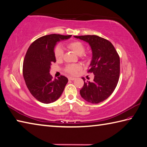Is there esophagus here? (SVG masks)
Segmentation results:
<instances>
[{"instance_id": "obj_1", "label": "esophagus", "mask_w": 147, "mask_h": 147, "mask_svg": "<svg viewBox=\"0 0 147 147\" xmlns=\"http://www.w3.org/2000/svg\"><path fill=\"white\" fill-rule=\"evenodd\" d=\"M68 79H69V80H72V81H73V80H75V78H73V77H69Z\"/></svg>"}]
</instances>
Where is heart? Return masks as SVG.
<instances>
[{"mask_svg": "<svg viewBox=\"0 0 147 147\" xmlns=\"http://www.w3.org/2000/svg\"><path fill=\"white\" fill-rule=\"evenodd\" d=\"M67 46L69 49H71L73 51L80 55L82 58H85V56L83 55L85 53V47L82 42L74 40L67 44ZM54 55L56 60L57 61H60L63 58V51L62 48L60 46H57L55 47L54 50ZM82 66L80 64H68L65 66L64 71L66 73H67L70 75H76L80 71H81Z\"/></svg>", "mask_w": 147, "mask_h": 147, "instance_id": "1", "label": "heart"}]
</instances>
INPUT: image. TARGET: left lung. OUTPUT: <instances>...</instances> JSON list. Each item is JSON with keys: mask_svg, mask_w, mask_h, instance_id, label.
Instances as JSON below:
<instances>
[{"mask_svg": "<svg viewBox=\"0 0 147 147\" xmlns=\"http://www.w3.org/2000/svg\"><path fill=\"white\" fill-rule=\"evenodd\" d=\"M89 43L92 58L88 73L94 74L93 81L85 82L81 96L91 103H98L110 96L116 89L120 73L119 56L113 44L96 35L74 36Z\"/></svg>", "mask_w": 147, "mask_h": 147, "instance_id": "8db88e82", "label": "left lung"}]
</instances>
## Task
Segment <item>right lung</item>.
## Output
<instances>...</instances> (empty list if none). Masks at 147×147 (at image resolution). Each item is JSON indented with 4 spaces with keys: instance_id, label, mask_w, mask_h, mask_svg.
Returning a JSON list of instances; mask_svg holds the SVG:
<instances>
[{
    "instance_id": "right-lung-1",
    "label": "right lung",
    "mask_w": 147,
    "mask_h": 147,
    "mask_svg": "<svg viewBox=\"0 0 147 147\" xmlns=\"http://www.w3.org/2000/svg\"><path fill=\"white\" fill-rule=\"evenodd\" d=\"M71 36L51 34L40 37L26 52L23 62L24 78L32 96L42 103H50L58 100L68 82L62 75L53 80L49 72L51 63L56 62L55 46Z\"/></svg>"
}]
</instances>
